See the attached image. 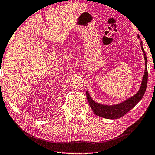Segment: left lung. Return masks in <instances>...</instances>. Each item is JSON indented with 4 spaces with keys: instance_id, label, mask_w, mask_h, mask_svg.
Here are the masks:
<instances>
[{
    "instance_id": "obj_1",
    "label": "left lung",
    "mask_w": 155,
    "mask_h": 155,
    "mask_svg": "<svg viewBox=\"0 0 155 155\" xmlns=\"http://www.w3.org/2000/svg\"><path fill=\"white\" fill-rule=\"evenodd\" d=\"M138 39L140 37L138 35ZM141 48L144 54V58H145V74H144L143 78V81H142L141 86L140 87V90L135 95L131 97L130 98L126 99V101H123V102L118 104L116 105H104L101 104L97 103L91 98L90 94L87 91L86 95L87 100L89 101V104H90L91 109L93 112L96 114L97 116H101V117L108 118V119H116V118H119L124 116L125 114L128 113L129 111H130L143 98L145 92L146 91L147 84V78H148V72H147V56L145 52V50L143 47V42H140Z\"/></svg>"
}]
</instances>
